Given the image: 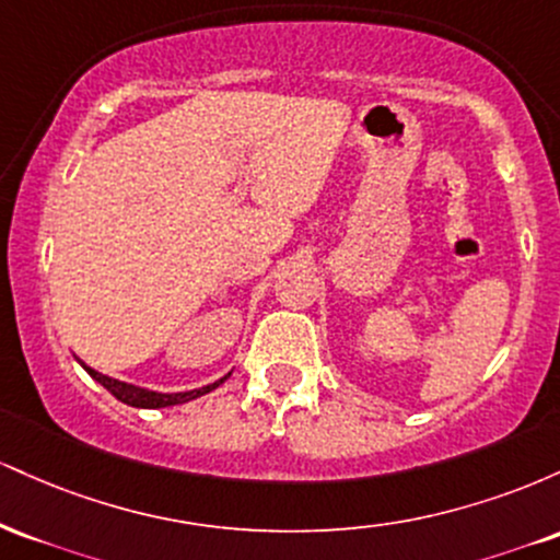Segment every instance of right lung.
Listing matches in <instances>:
<instances>
[{"label":"right lung","instance_id":"add662e5","mask_svg":"<svg viewBox=\"0 0 560 560\" xmlns=\"http://www.w3.org/2000/svg\"><path fill=\"white\" fill-rule=\"evenodd\" d=\"M83 369L89 371V376L96 378V382L102 384L110 395L118 397L120 402L126 405H133V408H168V405H182V402H189L195 400L199 395H208L210 389H215L218 384H223V378H218V382L208 384V387H199V389H191V392H176V395H163V392H150V389H141V387H133V384H126V382H118V378H110L105 374H100V371L89 369V365H83Z\"/></svg>","mask_w":560,"mask_h":560}]
</instances>
